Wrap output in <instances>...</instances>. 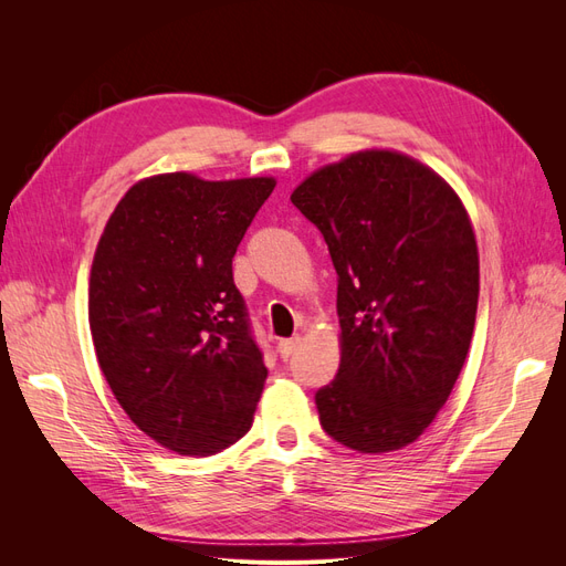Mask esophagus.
Listing matches in <instances>:
<instances>
[{"label":"esophagus","mask_w":566,"mask_h":566,"mask_svg":"<svg viewBox=\"0 0 566 566\" xmlns=\"http://www.w3.org/2000/svg\"><path fill=\"white\" fill-rule=\"evenodd\" d=\"M300 337H290V339H281L279 342V354H281V358H287V356H293L295 354V349L300 347Z\"/></svg>","instance_id":"1"}]
</instances>
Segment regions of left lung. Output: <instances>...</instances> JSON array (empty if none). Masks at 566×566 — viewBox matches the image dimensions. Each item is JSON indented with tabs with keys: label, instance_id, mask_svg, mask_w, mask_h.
I'll use <instances>...</instances> for the list:
<instances>
[{
	"label": "left lung",
	"instance_id": "left-lung-1",
	"mask_svg": "<svg viewBox=\"0 0 566 566\" xmlns=\"http://www.w3.org/2000/svg\"><path fill=\"white\" fill-rule=\"evenodd\" d=\"M337 271L339 368L323 430L358 453L413 443L465 364L479 300L470 214L432 167L389 148L318 167L290 196Z\"/></svg>",
	"mask_w": 566,
	"mask_h": 566
}]
</instances>
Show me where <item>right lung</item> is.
<instances>
[{
  "label": "right lung",
  "instance_id": "add662e5",
  "mask_svg": "<svg viewBox=\"0 0 566 566\" xmlns=\"http://www.w3.org/2000/svg\"><path fill=\"white\" fill-rule=\"evenodd\" d=\"M276 179L167 172L115 205L90 273L101 373L163 449L212 455L252 427L266 366L233 285V254Z\"/></svg>",
  "mask_w": 566,
  "mask_h": 566
}]
</instances>
